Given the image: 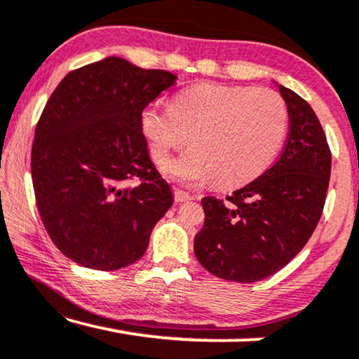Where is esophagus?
I'll return each instance as SVG.
<instances>
[{
	"label": "esophagus",
	"mask_w": 359,
	"mask_h": 359,
	"mask_svg": "<svg viewBox=\"0 0 359 359\" xmlns=\"http://www.w3.org/2000/svg\"><path fill=\"white\" fill-rule=\"evenodd\" d=\"M189 199H193V196L184 193V191H181V189H175V201H176V203H184V201H189Z\"/></svg>",
	"instance_id": "obj_1"
}]
</instances>
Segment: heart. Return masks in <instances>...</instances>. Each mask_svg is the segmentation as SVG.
Here are the masks:
<instances>
[{"label": "heart", "instance_id": "b5f03b06", "mask_svg": "<svg viewBox=\"0 0 359 359\" xmlns=\"http://www.w3.org/2000/svg\"><path fill=\"white\" fill-rule=\"evenodd\" d=\"M287 121L286 101L269 88L198 85L180 93L171 107H147L142 130L158 165L189 137L188 154L165 165L168 178L180 183L212 178L219 188H235L271 163Z\"/></svg>", "mask_w": 359, "mask_h": 359}]
</instances>
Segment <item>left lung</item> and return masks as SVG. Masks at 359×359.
I'll use <instances>...</instances> for the list:
<instances>
[{"instance_id": "8db88e82", "label": "left lung", "mask_w": 359, "mask_h": 359, "mask_svg": "<svg viewBox=\"0 0 359 359\" xmlns=\"http://www.w3.org/2000/svg\"><path fill=\"white\" fill-rule=\"evenodd\" d=\"M289 112L286 144L271 168L225 199L203 198L194 238L198 262L214 276L255 283L291 262L320 220L332 154L311 104L278 85Z\"/></svg>"}]
</instances>
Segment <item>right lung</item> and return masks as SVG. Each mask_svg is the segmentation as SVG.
<instances>
[{"label": "right lung", "instance_id": "right-lung-1", "mask_svg": "<svg viewBox=\"0 0 359 359\" xmlns=\"http://www.w3.org/2000/svg\"><path fill=\"white\" fill-rule=\"evenodd\" d=\"M175 83L170 72L107 57L68 73L48 97L32 142L34 194L48 237L81 266L135 263L173 204L142 112Z\"/></svg>", "mask_w": 359, "mask_h": 359}]
</instances>
